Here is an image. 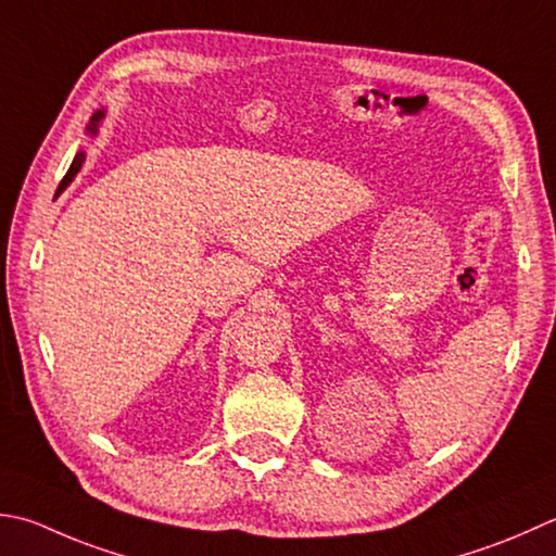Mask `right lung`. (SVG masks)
I'll return each instance as SVG.
<instances>
[{
  "mask_svg": "<svg viewBox=\"0 0 556 556\" xmlns=\"http://www.w3.org/2000/svg\"><path fill=\"white\" fill-rule=\"evenodd\" d=\"M98 119H101V113L98 115H93V125H91V132H96V123ZM81 163H84V154H76L74 156V161H72V166H70V170H67V176L62 178V182H60V188H58V192H62L64 188H67V185L72 182V178L76 176V173H79V168H81Z\"/></svg>",
  "mask_w": 556,
  "mask_h": 556,
  "instance_id": "right-lung-1",
  "label": "right lung"
}]
</instances>
